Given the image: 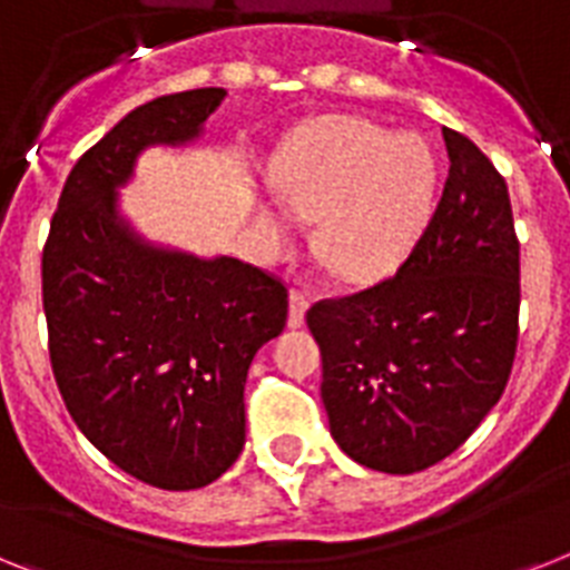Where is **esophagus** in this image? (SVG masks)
<instances>
[{
  "mask_svg": "<svg viewBox=\"0 0 570 570\" xmlns=\"http://www.w3.org/2000/svg\"><path fill=\"white\" fill-rule=\"evenodd\" d=\"M307 307H309L307 295L293 289V293H289V318H286V324H289L293 330L301 327V324H304V313H307Z\"/></svg>",
  "mask_w": 570,
  "mask_h": 570,
  "instance_id": "1",
  "label": "esophagus"
}]
</instances>
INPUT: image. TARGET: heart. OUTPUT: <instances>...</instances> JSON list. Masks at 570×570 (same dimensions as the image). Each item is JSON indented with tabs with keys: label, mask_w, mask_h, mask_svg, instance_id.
I'll return each mask as SVG.
<instances>
[{
	"label": "heart",
	"mask_w": 570,
	"mask_h": 570,
	"mask_svg": "<svg viewBox=\"0 0 570 570\" xmlns=\"http://www.w3.org/2000/svg\"><path fill=\"white\" fill-rule=\"evenodd\" d=\"M272 185L289 212L320 217L313 246L333 275L371 281L403 261L432 217L438 161L423 138L330 118L286 138L272 161ZM255 219L272 246L289 234L277 205H257Z\"/></svg>",
	"instance_id": "b5f03b06"
}]
</instances>
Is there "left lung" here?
Instances as JSON below:
<instances>
[{"label":"left lung","instance_id":"obj_1","mask_svg":"<svg viewBox=\"0 0 570 570\" xmlns=\"http://www.w3.org/2000/svg\"><path fill=\"white\" fill-rule=\"evenodd\" d=\"M449 176L394 277L313 304L330 434L356 463L411 475L452 455L501 400L519 342V240L501 174L443 127Z\"/></svg>","mask_w":570,"mask_h":570}]
</instances>
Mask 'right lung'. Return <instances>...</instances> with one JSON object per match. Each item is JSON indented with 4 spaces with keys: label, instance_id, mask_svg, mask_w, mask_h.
Returning <instances> with one entry per match:
<instances>
[{
    "label": "right lung",
    "instance_id": "1",
    "mask_svg": "<svg viewBox=\"0 0 570 570\" xmlns=\"http://www.w3.org/2000/svg\"><path fill=\"white\" fill-rule=\"evenodd\" d=\"M226 89L132 109L71 167L46 248L42 309L57 389L98 452L159 490L217 481L246 443L248 365L286 324V286L237 257L145 240L118 190L147 147L203 136Z\"/></svg>",
    "mask_w": 570,
    "mask_h": 570
}]
</instances>
